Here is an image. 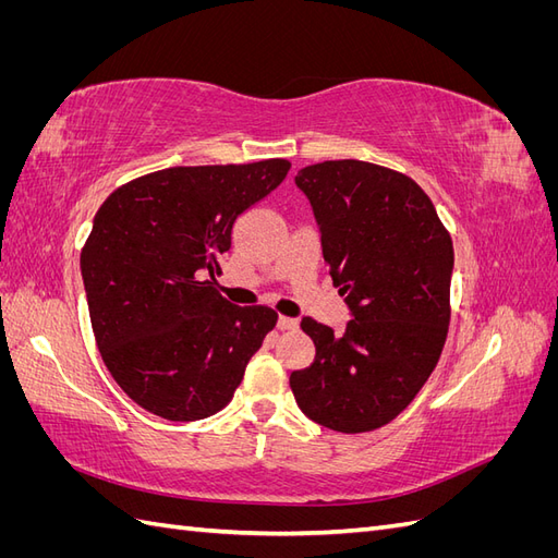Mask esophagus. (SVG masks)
<instances>
[{
    "instance_id": "esophagus-1",
    "label": "esophagus",
    "mask_w": 558,
    "mask_h": 558,
    "mask_svg": "<svg viewBox=\"0 0 558 558\" xmlns=\"http://www.w3.org/2000/svg\"><path fill=\"white\" fill-rule=\"evenodd\" d=\"M277 328L279 330H295L298 328V320L291 316H279L277 318Z\"/></svg>"
}]
</instances>
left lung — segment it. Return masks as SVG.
<instances>
[{
    "label": "left lung",
    "mask_w": 558,
    "mask_h": 558,
    "mask_svg": "<svg viewBox=\"0 0 558 558\" xmlns=\"http://www.w3.org/2000/svg\"><path fill=\"white\" fill-rule=\"evenodd\" d=\"M332 283L349 320L342 335L302 318L314 363L291 375L298 408L340 433L375 430L426 384L447 340L453 246L430 197L404 174L363 160L302 167Z\"/></svg>",
    "instance_id": "obj_1"
}]
</instances>
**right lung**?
<instances>
[{"mask_svg": "<svg viewBox=\"0 0 558 558\" xmlns=\"http://www.w3.org/2000/svg\"><path fill=\"white\" fill-rule=\"evenodd\" d=\"M289 160L170 167L99 207L81 251L97 349L116 384L167 421L223 410L275 328L269 307L216 291L238 218L267 197Z\"/></svg>", "mask_w": 558, "mask_h": 558, "instance_id": "1", "label": "right lung"}]
</instances>
